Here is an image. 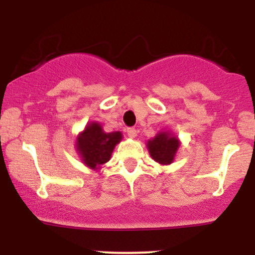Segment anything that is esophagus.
I'll use <instances>...</instances> for the list:
<instances>
[{"instance_id":"obj_1","label":"esophagus","mask_w":255,"mask_h":255,"mask_svg":"<svg viewBox=\"0 0 255 255\" xmlns=\"http://www.w3.org/2000/svg\"><path fill=\"white\" fill-rule=\"evenodd\" d=\"M127 133H128V137H130V138L137 137V130H135V128H133V127L127 128Z\"/></svg>"}]
</instances>
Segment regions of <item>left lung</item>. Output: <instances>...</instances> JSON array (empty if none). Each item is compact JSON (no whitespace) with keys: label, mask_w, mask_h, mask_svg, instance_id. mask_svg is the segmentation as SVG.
Wrapping results in <instances>:
<instances>
[{"label":"left lung","mask_w":255,"mask_h":255,"mask_svg":"<svg viewBox=\"0 0 255 255\" xmlns=\"http://www.w3.org/2000/svg\"><path fill=\"white\" fill-rule=\"evenodd\" d=\"M179 140L169 133H159L153 140L148 142V149L151 158L160 164H170L174 160Z\"/></svg>","instance_id":"8db88e82"}]
</instances>
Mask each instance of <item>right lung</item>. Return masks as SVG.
Segmentation results:
<instances>
[{"label": "right lung", "mask_w": 255, "mask_h": 255, "mask_svg": "<svg viewBox=\"0 0 255 255\" xmlns=\"http://www.w3.org/2000/svg\"><path fill=\"white\" fill-rule=\"evenodd\" d=\"M121 139V132L105 133L99 123H90L79 135L76 146L85 164L95 169L110 160L113 148Z\"/></svg>", "instance_id": "add662e5"}]
</instances>
